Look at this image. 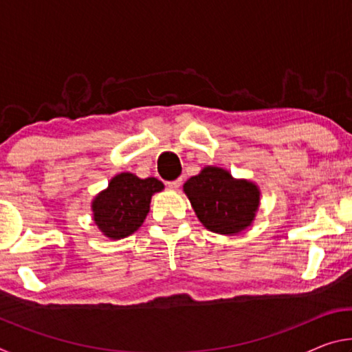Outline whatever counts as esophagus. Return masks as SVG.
Segmentation results:
<instances>
[{"instance_id":"esophagus-1","label":"esophagus","mask_w":352,"mask_h":352,"mask_svg":"<svg viewBox=\"0 0 352 352\" xmlns=\"http://www.w3.org/2000/svg\"><path fill=\"white\" fill-rule=\"evenodd\" d=\"M168 186L170 188V189H178V188H180L182 186V180H174V182H169L168 183Z\"/></svg>"}]
</instances>
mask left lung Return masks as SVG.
Listing matches in <instances>:
<instances>
[{
	"label": "left lung",
	"instance_id": "1",
	"mask_svg": "<svg viewBox=\"0 0 352 352\" xmlns=\"http://www.w3.org/2000/svg\"><path fill=\"white\" fill-rule=\"evenodd\" d=\"M195 216L212 233L233 236L252 226L261 205V189L217 166H205L183 184Z\"/></svg>",
	"mask_w": 352,
	"mask_h": 352
}]
</instances>
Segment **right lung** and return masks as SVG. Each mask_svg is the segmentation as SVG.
I'll return each mask as SVG.
<instances>
[{"label": "right lung", "instance_id": "add662e5", "mask_svg": "<svg viewBox=\"0 0 352 352\" xmlns=\"http://www.w3.org/2000/svg\"><path fill=\"white\" fill-rule=\"evenodd\" d=\"M164 184L158 178H140L132 172H121L91 201L93 222L111 241L133 234L151 210L152 195L162 192Z\"/></svg>", "mask_w": 352, "mask_h": 352}]
</instances>
